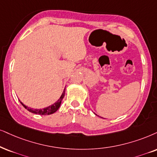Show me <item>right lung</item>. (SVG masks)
Listing matches in <instances>:
<instances>
[{
    "instance_id": "1",
    "label": "right lung",
    "mask_w": 157,
    "mask_h": 157,
    "mask_svg": "<svg viewBox=\"0 0 157 157\" xmlns=\"http://www.w3.org/2000/svg\"><path fill=\"white\" fill-rule=\"evenodd\" d=\"M64 94H65V88L64 89V90H63V93H62V94H61V96H60V98H59V100L57 101L56 102H55L54 104H51V106H47V107H45V108H43V109H37L30 108V107L25 106V105L21 101H20L21 105L25 107L26 109L28 110L29 112L33 113V114H40V115H49V114H53V113H55L57 110L59 109V108L61 106V101H62L63 98H64Z\"/></svg>"
}]
</instances>
